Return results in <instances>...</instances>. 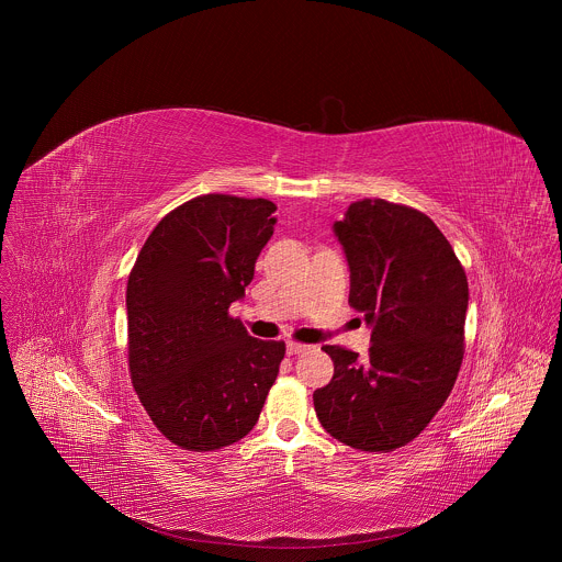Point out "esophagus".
Wrapping results in <instances>:
<instances>
[{
  "label": "esophagus",
  "mask_w": 562,
  "mask_h": 562,
  "mask_svg": "<svg viewBox=\"0 0 562 562\" xmlns=\"http://www.w3.org/2000/svg\"><path fill=\"white\" fill-rule=\"evenodd\" d=\"M306 349H308V345H302V342H293V340L286 345V353H289V356H297V353H304Z\"/></svg>",
  "instance_id": "34e87169"
}]
</instances>
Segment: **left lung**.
<instances>
[{"mask_svg": "<svg viewBox=\"0 0 562 562\" xmlns=\"http://www.w3.org/2000/svg\"><path fill=\"white\" fill-rule=\"evenodd\" d=\"M351 269L349 304L371 325L364 360L327 345L334 378L315 389L319 425L360 451H393L440 412L464 356L469 284L442 231L418 209L364 198L334 224Z\"/></svg>", "mask_w": 562, "mask_h": 562, "instance_id": "1", "label": "left lung"}]
</instances>
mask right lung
Masks as SVG:
<instances>
[{"instance_id":"add662e5","label":"right lung","mask_w":562,"mask_h":562,"mask_svg":"<svg viewBox=\"0 0 562 562\" xmlns=\"http://www.w3.org/2000/svg\"><path fill=\"white\" fill-rule=\"evenodd\" d=\"M278 206L265 198L198 195L146 237L126 284L128 371L167 440L215 451L258 423L284 358L251 338L228 306L251 284Z\"/></svg>"}]
</instances>
